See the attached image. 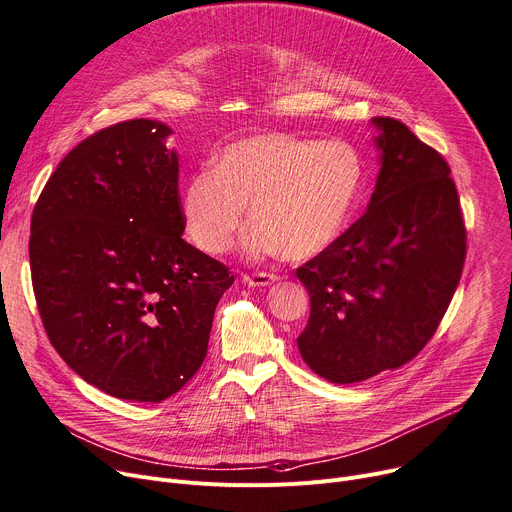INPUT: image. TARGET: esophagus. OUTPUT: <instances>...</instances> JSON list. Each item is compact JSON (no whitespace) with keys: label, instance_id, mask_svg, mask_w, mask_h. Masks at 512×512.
I'll use <instances>...</instances> for the list:
<instances>
[{"label":"esophagus","instance_id":"1","mask_svg":"<svg viewBox=\"0 0 512 512\" xmlns=\"http://www.w3.org/2000/svg\"><path fill=\"white\" fill-rule=\"evenodd\" d=\"M278 274H270V272H255V274H245L242 276V282L247 286H270L278 280Z\"/></svg>","mask_w":512,"mask_h":512}]
</instances>
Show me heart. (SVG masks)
<instances>
[{"instance_id":"b5f03b06","label":"heart","mask_w":512,"mask_h":512,"mask_svg":"<svg viewBox=\"0 0 512 512\" xmlns=\"http://www.w3.org/2000/svg\"><path fill=\"white\" fill-rule=\"evenodd\" d=\"M365 166L346 141L265 132L226 145L182 186V215L195 245L220 255L245 222L253 255L305 261L342 236L357 205Z\"/></svg>"}]
</instances>
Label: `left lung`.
<instances>
[{
	"label": "left lung",
	"mask_w": 512,
	"mask_h": 512,
	"mask_svg": "<svg viewBox=\"0 0 512 512\" xmlns=\"http://www.w3.org/2000/svg\"><path fill=\"white\" fill-rule=\"evenodd\" d=\"M380 176L367 211L297 267L309 321L303 361L334 384L363 382L415 359L459 286L467 230L450 166L407 124L378 116Z\"/></svg>",
	"instance_id": "left-lung-1"
}]
</instances>
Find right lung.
Instances as JSON below:
<instances>
[{"label": "right lung", "mask_w": 512, "mask_h": 512, "mask_svg": "<svg viewBox=\"0 0 512 512\" xmlns=\"http://www.w3.org/2000/svg\"><path fill=\"white\" fill-rule=\"evenodd\" d=\"M172 130L126 120L78 143L41 191L31 276L43 328L80 378L161 402L199 371L234 276L182 238Z\"/></svg>", "instance_id": "1"}]
</instances>
